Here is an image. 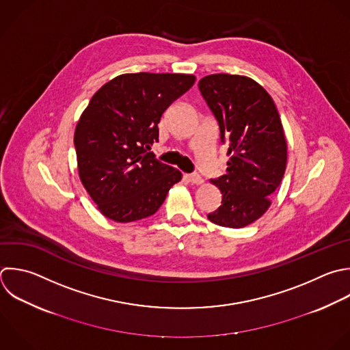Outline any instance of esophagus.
Returning <instances> with one entry per match:
<instances>
[{"instance_id": "34e87169", "label": "esophagus", "mask_w": 350, "mask_h": 350, "mask_svg": "<svg viewBox=\"0 0 350 350\" xmlns=\"http://www.w3.org/2000/svg\"><path fill=\"white\" fill-rule=\"evenodd\" d=\"M186 176H187V179H189L193 185H202V183H204L202 176L198 175V174H189V175H186Z\"/></svg>"}]
</instances>
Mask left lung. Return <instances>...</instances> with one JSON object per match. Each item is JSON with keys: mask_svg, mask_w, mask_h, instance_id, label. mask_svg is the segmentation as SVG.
I'll return each instance as SVG.
<instances>
[{"mask_svg": "<svg viewBox=\"0 0 350 350\" xmlns=\"http://www.w3.org/2000/svg\"><path fill=\"white\" fill-rule=\"evenodd\" d=\"M198 88L230 156L226 174L211 180L221 193V205L208 219L241 228L267 212L284 175L287 144L280 116L265 89L247 77L213 74Z\"/></svg>", "mask_w": 350, "mask_h": 350, "instance_id": "left-lung-1", "label": "left lung"}]
</instances>
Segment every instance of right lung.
<instances>
[{"mask_svg": "<svg viewBox=\"0 0 350 350\" xmlns=\"http://www.w3.org/2000/svg\"><path fill=\"white\" fill-rule=\"evenodd\" d=\"M196 82L186 74H123L90 100L75 129L79 178L100 212L118 223L149 217L180 171L148 152L164 111Z\"/></svg>", "mask_w": 350, "mask_h": 350, "instance_id": "1", "label": "right lung"}]
</instances>
